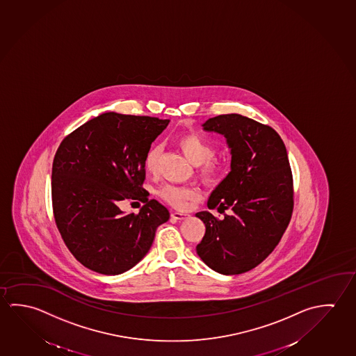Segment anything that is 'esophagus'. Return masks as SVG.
Returning a JSON list of instances; mask_svg holds the SVG:
<instances>
[{
	"label": "esophagus",
	"instance_id": "34e87169",
	"mask_svg": "<svg viewBox=\"0 0 356 356\" xmlns=\"http://www.w3.org/2000/svg\"><path fill=\"white\" fill-rule=\"evenodd\" d=\"M188 216L190 215H187V213H185V212H177V211L171 212V217H172L174 220H186Z\"/></svg>",
	"mask_w": 356,
	"mask_h": 356
}]
</instances>
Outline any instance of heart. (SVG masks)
I'll list each match as a JSON object with an SVG mask.
<instances>
[{
    "label": "heart",
    "mask_w": 356,
    "mask_h": 356,
    "mask_svg": "<svg viewBox=\"0 0 356 356\" xmlns=\"http://www.w3.org/2000/svg\"><path fill=\"white\" fill-rule=\"evenodd\" d=\"M175 145L179 147L184 156L193 163L197 165L198 179L206 185H212L221 175L223 163L220 159L215 158V147L211 145L210 141L206 140L202 136L195 133H185L177 135L175 138ZM159 152L156 147H152L146 152L144 159V168L147 174H155L158 168ZM160 197L168 204L175 207H184L185 204L196 196V191L191 187L175 186L165 185L159 191Z\"/></svg>",
    "instance_id": "heart-1"
}]
</instances>
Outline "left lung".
Segmentation results:
<instances>
[{"instance_id":"8db88e82","label":"left lung","mask_w":356,"mask_h":356,"mask_svg":"<svg viewBox=\"0 0 356 356\" xmlns=\"http://www.w3.org/2000/svg\"><path fill=\"white\" fill-rule=\"evenodd\" d=\"M202 127L226 138L232 159L207 201L225 217L196 213L206 226L196 252L218 273H245L272 253L291 221L294 193L286 145L273 128L239 114L211 118ZM226 209L233 212L227 216Z\"/></svg>"}]
</instances>
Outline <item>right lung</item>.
Listing matches in <instances>:
<instances>
[{"instance_id":"1","label":"right lung","mask_w":356,"mask_h":356,"mask_svg":"<svg viewBox=\"0 0 356 356\" xmlns=\"http://www.w3.org/2000/svg\"><path fill=\"white\" fill-rule=\"evenodd\" d=\"M169 119L114 111L88 120L65 136L52 166L53 215L70 253L84 267L115 275L133 268L150 250L169 210L149 200L144 159ZM138 199L139 214L118 204Z\"/></svg>"}]
</instances>
